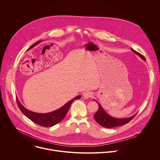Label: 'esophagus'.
<instances>
[{
	"label": "esophagus",
	"instance_id": "1",
	"mask_svg": "<svg viewBox=\"0 0 160 160\" xmlns=\"http://www.w3.org/2000/svg\"><path fill=\"white\" fill-rule=\"evenodd\" d=\"M92 93L88 92V91H85V92L83 93V97L85 99H87L89 98H91L92 96Z\"/></svg>",
	"mask_w": 160,
	"mask_h": 160
}]
</instances>
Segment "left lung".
I'll return each mask as SVG.
<instances>
[{
    "instance_id": "1",
    "label": "left lung",
    "mask_w": 160,
    "mask_h": 160,
    "mask_svg": "<svg viewBox=\"0 0 160 160\" xmlns=\"http://www.w3.org/2000/svg\"><path fill=\"white\" fill-rule=\"evenodd\" d=\"M131 51H132L136 54H138L144 61H146L145 58L142 55H141L139 52L135 51L133 49H131ZM94 101L97 102L99 105V109L96 112L94 117L96 121L101 126H102L103 127L114 128V127L123 125L128 123L136 115V114H135V115H132V117H130L128 118H118L112 117L110 116L109 115H108V114L104 111V109H103L102 106L96 100L94 99Z\"/></svg>"
}]
</instances>
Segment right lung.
I'll list each match as a JSON object with an SVG mask.
<instances>
[{"mask_svg": "<svg viewBox=\"0 0 160 160\" xmlns=\"http://www.w3.org/2000/svg\"><path fill=\"white\" fill-rule=\"evenodd\" d=\"M40 42H41L40 40L35 43L30 48H28L27 51L32 49ZM80 98L81 96H78L75 98L72 99V100H70V101H68L67 103H66L64 106H62L58 109L48 113H38L30 111L21 104L18 99H16L19 108L20 109L21 111L23 113L27 118H28L30 120H32L33 122L37 123L38 125L44 127H52L61 122L66 116V113L68 112V110H69L70 106L72 103L74 101V100L79 99Z\"/></svg>", "mask_w": 160, "mask_h": 160, "instance_id": "right-lung-1", "label": "right lung"}]
</instances>
